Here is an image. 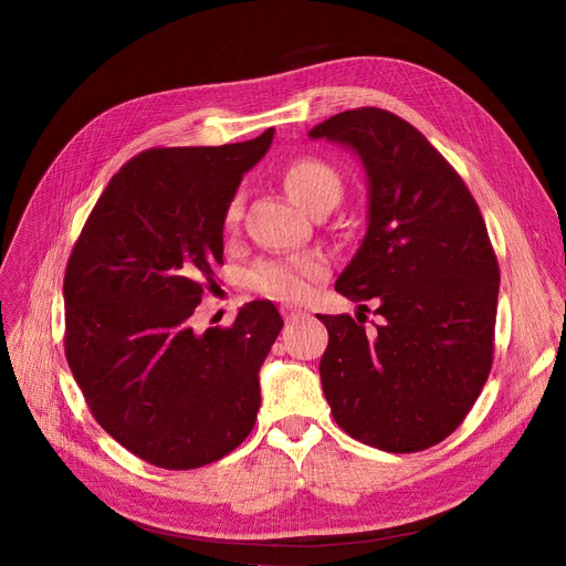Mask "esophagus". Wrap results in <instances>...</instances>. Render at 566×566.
Masks as SVG:
<instances>
[{
    "mask_svg": "<svg viewBox=\"0 0 566 566\" xmlns=\"http://www.w3.org/2000/svg\"><path fill=\"white\" fill-rule=\"evenodd\" d=\"M281 314H283V318L287 321V323H295V321H300L304 314H302V310H297V306H293V304H283L281 306Z\"/></svg>",
    "mask_w": 566,
    "mask_h": 566,
    "instance_id": "esophagus-1",
    "label": "esophagus"
}]
</instances>
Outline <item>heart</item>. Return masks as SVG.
Segmentation results:
<instances>
[{
  "label": "heart",
  "mask_w": 566,
  "mask_h": 566,
  "mask_svg": "<svg viewBox=\"0 0 566 566\" xmlns=\"http://www.w3.org/2000/svg\"><path fill=\"white\" fill-rule=\"evenodd\" d=\"M285 191L300 208L314 210L323 202H337L342 196V179L335 169L316 158H302L287 167L283 177ZM241 196H233L224 210V229L233 231L241 221ZM328 260L318 252L266 256L248 271V285L254 293L279 302H302L312 295L316 283L328 279Z\"/></svg>",
  "instance_id": "1"
}]
</instances>
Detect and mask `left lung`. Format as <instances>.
<instances>
[{
  "instance_id": "1",
  "label": "left lung",
  "mask_w": 566,
  "mask_h": 566,
  "mask_svg": "<svg viewBox=\"0 0 566 566\" xmlns=\"http://www.w3.org/2000/svg\"><path fill=\"white\" fill-rule=\"evenodd\" d=\"M312 139L352 146L370 186L368 231L335 290L373 300L328 328L321 385L349 437L389 453L434 447L465 420L493 364L501 269L479 205L449 160L382 108L337 113Z\"/></svg>"
}]
</instances>
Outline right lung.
Listing matches in <instances>:
<instances>
[{"label":"right lung","mask_w":566,"mask_h":566,"mask_svg":"<svg viewBox=\"0 0 566 566\" xmlns=\"http://www.w3.org/2000/svg\"><path fill=\"white\" fill-rule=\"evenodd\" d=\"M273 129L227 146L148 148L119 167L63 279L65 358L92 416L156 468L196 470L252 432L283 318L266 300L229 328L191 316L224 264V210Z\"/></svg>","instance_id":"right-lung-1"}]
</instances>
